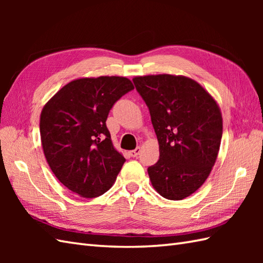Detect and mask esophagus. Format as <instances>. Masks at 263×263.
<instances>
[{
    "mask_svg": "<svg viewBox=\"0 0 263 263\" xmlns=\"http://www.w3.org/2000/svg\"><path fill=\"white\" fill-rule=\"evenodd\" d=\"M140 152H141L140 147H137L135 150H131V152L128 153V154H130L131 157H137V156H138L139 154H140Z\"/></svg>",
    "mask_w": 263,
    "mask_h": 263,
    "instance_id": "esophagus-1",
    "label": "esophagus"
}]
</instances>
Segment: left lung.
<instances>
[{
	"mask_svg": "<svg viewBox=\"0 0 263 263\" xmlns=\"http://www.w3.org/2000/svg\"><path fill=\"white\" fill-rule=\"evenodd\" d=\"M148 106L159 143V159L148 167L154 189L168 200L194 193L208 178L219 152V106L191 78L156 74L133 78Z\"/></svg>",
	"mask_w": 263,
	"mask_h": 263,
	"instance_id": "left-lung-1",
	"label": "left lung"
}]
</instances>
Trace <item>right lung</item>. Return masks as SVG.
Here are the masks:
<instances>
[{
    "label": "right lung",
    "instance_id": "right-lung-1",
    "mask_svg": "<svg viewBox=\"0 0 263 263\" xmlns=\"http://www.w3.org/2000/svg\"><path fill=\"white\" fill-rule=\"evenodd\" d=\"M132 89L124 77L80 78L44 106L39 123L44 155L58 180L80 197L96 198L108 191L124 164L106 120L113 105Z\"/></svg>",
    "mask_w": 263,
    "mask_h": 263
}]
</instances>
